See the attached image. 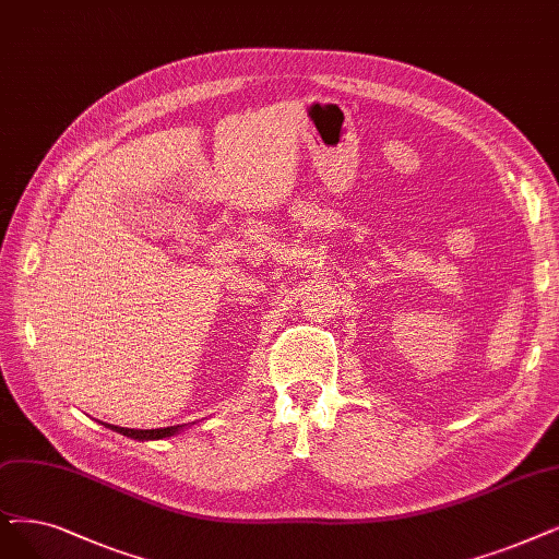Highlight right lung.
<instances>
[{
    "label": "right lung",
    "mask_w": 559,
    "mask_h": 559,
    "mask_svg": "<svg viewBox=\"0 0 559 559\" xmlns=\"http://www.w3.org/2000/svg\"><path fill=\"white\" fill-rule=\"evenodd\" d=\"M107 429L117 431L121 436L135 438V440H160V438H169L174 433L181 431L183 427H167V429H126V427H115V424H105Z\"/></svg>",
    "instance_id": "obj_1"
}]
</instances>
